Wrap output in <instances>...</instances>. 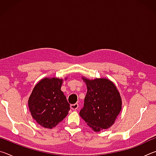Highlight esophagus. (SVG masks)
<instances>
[{"label":"esophagus","mask_w":156,"mask_h":156,"mask_svg":"<svg viewBox=\"0 0 156 156\" xmlns=\"http://www.w3.org/2000/svg\"><path fill=\"white\" fill-rule=\"evenodd\" d=\"M71 109H72V110H77L78 109V107H79V105L78 104H73V105H71Z\"/></svg>","instance_id":"1"}]
</instances>
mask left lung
<instances>
[{"label":"left lung","mask_w":156,"mask_h":156,"mask_svg":"<svg viewBox=\"0 0 156 156\" xmlns=\"http://www.w3.org/2000/svg\"><path fill=\"white\" fill-rule=\"evenodd\" d=\"M87 91L80 115L94 131L113 125L122 109L119 91L109 79L83 78Z\"/></svg>","instance_id":"8db88e82"}]
</instances>
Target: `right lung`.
<instances>
[{"label":"right lung","mask_w":156,"mask_h":156,"mask_svg":"<svg viewBox=\"0 0 156 156\" xmlns=\"http://www.w3.org/2000/svg\"><path fill=\"white\" fill-rule=\"evenodd\" d=\"M62 83V79L44 78L36 84L29 98L31 116L44 128L56 126L70 110V105L60 89Z\"/></svg>","instance_id":"add662e5"}]
</instances>
